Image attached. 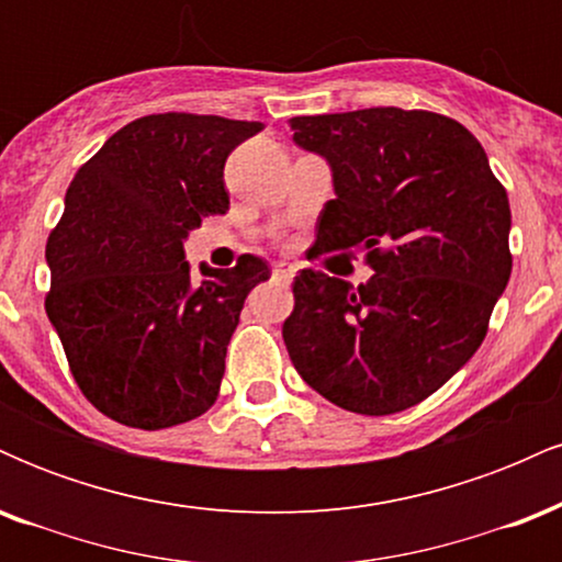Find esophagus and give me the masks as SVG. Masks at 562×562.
<instances>
[{"label": "esophagus", "mask_w": 562, "mask_h": 562, "mask_svg": "<svg viewBox=\"0 0 562 562\" xmlns=\"http://www.w3.org/2000/svg\"><path fill=\"white\" fill-rule=\"evenodd\" d=\"M272 277H274L277 282H285V285H288V282L295 277V267H293V263H285V261L274 263V267H272Z\"/></svg>", "instance_id": "34e87169"}]
</instances>
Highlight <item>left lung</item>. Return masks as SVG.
<instances>
[{
	"label": "left lung",
	"mask_w": 562,
	"mask_h": 562,
	"mask_svg": "<svg viewBox=\"0 0 562 562\" xmlns=\"http://www.w3.org/2000/svg\"><path fill=\"white\" fill-rule=\"evenodd\" d=\"M288 124L333 169L314 248L364 250L375 269L359 288L314 269L295 277L290 362L340 409H409L486 338L513 272L505 187L481 142L441 113L364 108Z\"/></svg>",
	"instance_id": "obj_1"
}]
</instances>
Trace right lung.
Here are the masks:
<instances>
[{"instance_id": "right-lung-1", "label": "right lung", "mask_w": 562, "mask_h": 562, "mask_svg": "<svg viewBox=\"0 0 562 562\" xmlns=\"http://www.w3.org/2000/svg\"><path fill=\"white\" fill-rule=\"evenodd\" d=\"M259 121L158 113L113 134L76 171L49 232L47 317L83 396L128 428L190 423L216 402L243 303L269 280L245 254L190 277L184 240L224 214V164Z\"/></svg>"}]
</instances>
